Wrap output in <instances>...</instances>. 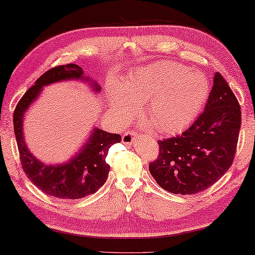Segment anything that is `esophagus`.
Returning <instances> with one entry per match:
<instances>
[{
  "label": "esophagus",
  "mask_w": 255,
  "mask_h": 255,
  "mask_svg": "<svg viewBox=\"0 0 255 255\" xmlns=\"http://www.w3.org/2000/svg\"><path fill=\"white\" fill-rule=\"evenodd\" d=\"M134 139H135V132L128 131V132H125L124 135L122 136V142L124 144H132Z\"/></svg>",
  "instance_id": "esophagus-1"
}]
</instances>
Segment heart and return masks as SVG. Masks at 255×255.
I'll return each mask as SVG.
<instances>
[{"instance_id":"obj_1","label":"heart","mask_w":255,"mask_h":255,"mask_svg":"<svg viewBox=\"0 0 255 255\" xmlns=\"http://www.w3.org/2000/svg\"><path fill=\"white\" fill-rule=\"evenodd\" d=\"M209 81L175 62H159L136 69L122 81L107 86L110 108L121 122L143 104V113L161 133L184 130L199 115L209 95Z\"/></svg>"}]
</instances>
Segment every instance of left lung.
I'll list each match as a JSON object with an SVG mask.
<instances>
[{"label":"left lung","mask_w":255,"mask_h":255,"mask_svg":"<svg viewBox=\"0 0 255 255\" xmlns=\"http://www.w3.org/2000/svg\"><path fill=\"white\" fill-rule=\"evenodd\" d=\"M241 106L219 72L204 111L182 134L158 141L149 164L158 185L174 194H195L215 184L232 166L242 123Z\"/></svg>","instance_id":"obj_1"}]
</instances>
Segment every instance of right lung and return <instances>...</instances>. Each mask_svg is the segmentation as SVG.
Returning <instances> with one entry per match:
<instances>
[{
  "instance_id": "obj_1",
  "label": "right lung",
  "mask_w": 255,
  "mask_h": 255,
  "mask_svg": "<svg viewBox=\"0 0 255 255\" xmlns=\"http://www.w3.org/2000/svg\"><path fill=\"white\" fill-rule=\"evenodd\" d=\"M82 69L77 64L58 65L49 69L26 91L13 113L15 140L23 172L33 185L47 195L58 199H81L96 193L106 182L110 173V165L106 162L108 150L114 143L121 142L120 134L95 128L79 153L65 164L52 166L40 162L28 150L22 131L23 114L27 108L44 86L68 79H82ZM93 85L94 89H100L97 83L93 82Z\"/></svg>"
}]
</instances>
